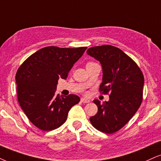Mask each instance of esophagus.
<instances>
[{
	"mask_svg": "<svg viewBox=\"0 0 161 161\" xmlns=\"http://www.w3.org/2000/svg\"><path fill=\"white\" fill-rule=\"evenodd\" d=\"M80 101H81V102H83V103H89V102H90V100H89V99H86V98H81Z\"/></svg>",
	"mask_w": 161,
	"mask_h": 161,
	"instance_id": "34e87169",
	"label": "esophagus"
}]
</instances>
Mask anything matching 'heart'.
Segmentation results:
<instances>
[{
    "label": "heart",
    "mask_w": 161,
    "mask_h": 161,
    "mask_svg": "<svg viewBox=\"0 0 161 161\" xmlns=\"http://www.w3.org/2000/svg\"><path fill=\"white\" fill-rule=\"evenodd\" d=\"M90 63H93L92 62H89V63H87V64H90Z\"/></svg>",
    "instance_id": "obj_1"
}]
</instances>
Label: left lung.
<instances>
[{
	"label": "left lung",
	"instance_id": "8db88e82",
	"mask_svg": "<svg viewBox=\"0 0 161 161\" xmlns=\"http://www.w3.org/2000/svg\"><path fill=\"white\" fill-rule=\"evenodd\" d=\"M86 53L102 64L103 80L99 91L110 98L103 103L93 101L98 113L90 117V122L100 131L114 134L125 125L141 105L143 74L130 57L115 46L92 47Z\"/></svg>",
	"mask_w": 161,
	"mask_h": 161
}]
</instances>
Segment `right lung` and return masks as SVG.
Segmentation results:
<instances>
[{
    "mask_svg": "<svg viewBox=\"0 0 161 161\" xmlns=\"http://www.w3.org/2000/svg\"><path fill=\"white\" fill-rule=\"evenodd\" d=\"M86 47H45L31 55L15 75L18 101L28 119L40 130L60 127L69 111L80 102L76 95H56L59 78L65 79Z\"/></svg>",
    "mask_w": 161,
    "mask_h": 161,
    "instance_id": "1",
    "label": "right lung"
}]
</instances>
